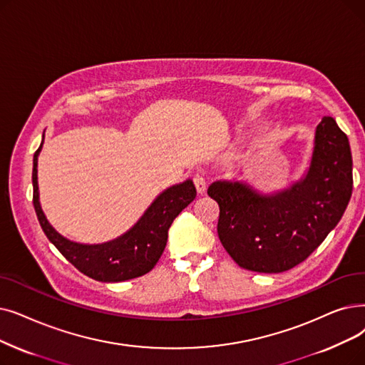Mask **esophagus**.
<instances>
[{"label":"esophagus","mask_w":365,"mask_h":365,"mask_svg":"<svg viewBox=\"0 0 365 365\" xmlns=\"http://www.w3.org/2000/svg\"><path fill=\"white\" fill-rule=\"evenodd\" d=\"M194 185L198 194H204L205 192V179L202 174H195L194 176Z\"/></svg>","instance_id":"obj_1"}]
</instances>
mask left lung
I'll return each mask as SVG.
<instances>
[{"instance_id":"1","label":"left lung","mask_w":365,"mask_h":365,"mask_svg":"<svg viewBox=\"0 0 365 365\" xmlns=\"http://www.w3.org/2000/svg\"><path fill=\"white\" fill-rule=\"evenodd\" d=\"M347 135L325 116L316 126L309 167L270 194L242 180H216L207 194L219 204L222 246L242 268L282 273L303 262L340 222L352 195Z\"/></svg>"}]
</instances>
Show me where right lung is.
<instances>
[{
    "label": "right lung",
    "mask_w": 365,
    "mask_h": 365,
    "mask_svg": "<svg viewBox=\"0 0 365 365\" xmlns=\"http://www.w3.org/2000/svg\"><path fill=\"white\" fill-rule=\"evenodd\" d=\"M43 141L34 153L33 161V202L47 239L78 272L91 279L100 282H123L149 273L163 255L173 220L197 195L192 180L187 179L164 189L135 224L116 239L97 245L77 243L59 234L51 225L41 209L37 165Z\"/></svg>",
    "instance_id": "right-lung-1"
}]
</instances>
